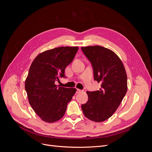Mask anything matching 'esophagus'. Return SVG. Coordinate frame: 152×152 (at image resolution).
<instances>
[{"mask_svg":"<svg viewBox=\"0 0 152 152\" xmlns=\"http://www.w3.org/2000/svg\"><path fill=\"white\" fill-rule=\"evenodd\" d=\"M81 91H82V90L79 89H77V93H80Z\"/></svg>","mask_w":152,"mask_h":152,"instance_id":"34e87169","label":"esophagus"}]
</instances>
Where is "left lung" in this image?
<instances>
[{
  "mask_svg": "<svg viewBox=\"0 0 152 152\" xmlns=\"http://www.w3.org/2000/svg\"><path fill=\"white\" fill-rule=\"evenodd\" d=\"M93 69L94 79L101 83L99 91H87L88 101L82 104L86 117L94 122L107 120L116 111L127 90V78L117 55L99 45L82 47Z\"/></svg>",
  "mask_w": 152,
  "mask_h": 152,
  "instance_id": "8db88e82",
  "label": "left lung"
}]
</instances>
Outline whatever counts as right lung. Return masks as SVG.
Here are the masks:
<instances>
[{
	"instance_id": "add662e5",
	"label": "right lung",
	"mask_w": 152,
	"mask_h": 152,
	"mask_svg": "<svg viewBox=\"0 0 152 152\" xmlns=\"http://www.w3.org/2000/svg\"><path fill=\"white\" fill-rule=\"evenodd\" d=\"M79 48L59 47L39 54L32 62L25 80L28 102L42 121L52 123L61 119L75 88L55 85L59 78H66L65 70L75 58Z\"/></svg>"
}]
</instances>
